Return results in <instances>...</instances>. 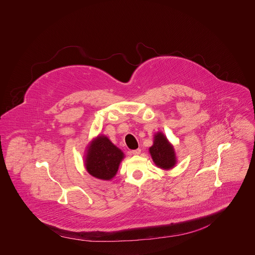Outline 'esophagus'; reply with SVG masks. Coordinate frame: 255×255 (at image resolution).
I'll return each instance as SVG.
<instances>
[{
	"instance_id": "34e87169",
	"label": "esophagus",
	"mask_w": 255,
	"mask_h": 255,
	"mask_svg": "<svg viewBox=\"0 0 255 255\" xmlns=\"http://www.w3.org/2000/svg\"><path fill=\"white\" fill-rule=\"evenodd\" d=\"M131 153H132L133 155H139V154L141 153V149H140V148H137V149H135V150H132Z\"/></svg>"
}]
</instances>
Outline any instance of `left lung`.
Wrapping results in <instances>:
<instances>
[{
    "mask_svg": "<svg viewBox=\"0 0 255 255\" xmlns=\"http://www.w3.org/2000/svg\"><path fill=\"white\" fill-rule=\"evenodd\" d=\"M149 153L155 165L164 170H170L177 164L175 149L162 132L154 135L153 145L149 148Z\"/></svg>",
    "mask_w": 255,
    "mask_h": 255,
    "instance_id": "left-lung-1",
    "label": "left lung"
}]
</instances>
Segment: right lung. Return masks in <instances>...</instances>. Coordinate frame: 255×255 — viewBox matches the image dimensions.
Listing matches in <instances>:
<instances>
[{
  "label": "right lung",
  "instance_id": "1",
  "mask_svg": "<svg viewBox=\"0 0 255 255\" xmlns=\"http://www.w3.org/2000/svg\"><path fill=\"white\" fill-rule=\"evenodd\" d=\"M85 155V168L94 178L110 181L119 169L125 155L114 145L105 135H99L87 147Z\"/></svg>",
  "mask_w": 255,
  "mask_h": 255
}]
</instances>
